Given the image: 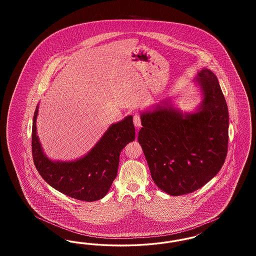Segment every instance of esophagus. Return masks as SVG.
Returning <instances> with one entry per match:
<instances>
[{
  "instance_id": "esophagus-1",
  "label": "esophagus",
  "mask_w": 256,
  "mask_h": 256,
  "mask_svg": "<svg viewBox=\"0 0 256 256\" xmlns=\"http://www.w3.org/2000/svg\"><path fill=\"white\" fill-rule=\"evenodd\" d=\"M134 126L136 128H140L141 126V116L139 113H135L134 115Z\"/></svg>"
}]
</instances>
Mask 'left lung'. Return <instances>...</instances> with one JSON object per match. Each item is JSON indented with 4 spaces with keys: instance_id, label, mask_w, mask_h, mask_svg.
<instances>
[{
    "instance_id": "obj_1",
    "label": "left lung",
    "mask_w": 256,
    "mask_h": 256,
    "mask_svg": "<svg viewBox=\"0 0 256 256\" xmlns=\"http://www.w3.org/2000/svg\"><path fill=\"white\" fill-rule=\"evenodd\" d=\"M196 80L204 98L195 113L158 106L141 114L138 142L154 182L170 196L202 187L218 174L228 154L230 118L218 78L204 69Z\"/></svg>"
}]
</instances>
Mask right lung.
Instances as JSON below:
<instances>
[{
  "mask_svg": "<svg viewBox=\"0 0 256 256\" xmlns=\"http://www.w3.org/2000/svg\"><path fill=\"white\" fill-rule=\"evenodd\" d=\"M38 106L34 115L32 150L38 172L64 195L84 202L102 198L115 180L121 150L135 139L132 116L113 124L86 156L76 161H52L43 152L36 134Z\"/></svg>",
  "mask_w": 256,
  "mask_h": 256,
  "instance_id": "1",
  "label": "right lung"
}]
</instances>
